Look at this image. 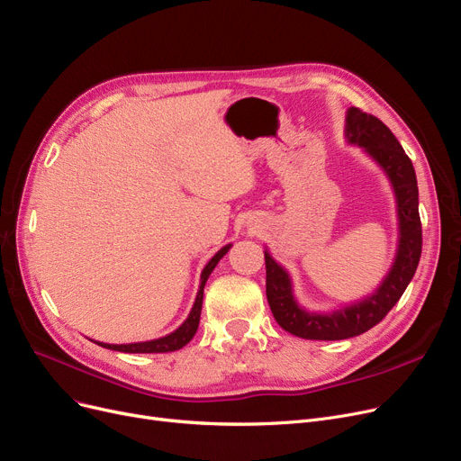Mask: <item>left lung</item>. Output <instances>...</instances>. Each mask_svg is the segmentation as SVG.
<instances>
[{
    "mask_svg": "<svg viewBox=\"0 0 461 461\" xmlns=\"http://www.w3.org/2000/svg\"><path fill=\"white\" fill-rule=\"evenodd\" d=\"M347 141L362 147L388 176L393 188L399 239L393 264L378 288L359 302L331 312H311L297 303L288 271L266 250V294L278 326L312 341H339L362 335L383 320L399 302L422 254V224L418 214V185L411 158L390 128L373 114L350 107L345 126Z\"/></svg>",
    "mask_w": 461,
    "mask_h": 461,
    "instance_id": "left-lung-1",
    "label": "left lung"
}]
</instances>
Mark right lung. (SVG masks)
I'll list each match as a JSON object with an SVG mask.
<instances>
[{
    "mask_svg": "<svg viewBox=\"0 0 461 461\" xmlns=\"http://www.w3.org/2000/svg\"><path fill=\"white\" fill-rule=\"evenodd\" d=\"M231 249V245H226L220 249L211 259L209 264L203 267L202 271V283H199V290H197V295H195V302H194V307L188 314V318L185 320V322L178 326L173 333L166 335V337H159V339H152V341H143V343H130V345H109V343H97L99 347L104 348H111V350H118V352H130V354H156V352H175L178 348H183L185 345H188L192 341V337L195 335L197 331V326H199V316H202V305H203V288H205V283L209 275L212 273V269L216 267V264L220 262V259L224 258V254Z\"/></svg>",
    "mask_w": 461,
    "mask_h": 461,
    "instance_id": "1",
    "label": "right lung"
}]
</instances>
